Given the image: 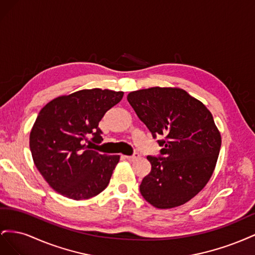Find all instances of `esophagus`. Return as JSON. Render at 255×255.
<instances>
[{"instance_id": "esophagus-1", "label": "esophagus", "mask_w": 255, "mask_h": 255, "mask_svg": "<svg viewBox=\"0 0 255 255\" xmlns=\"http://www.w3.org/2000/svg\"><path fill=\"white\" fill-rule=\"evenodd\" d=\"M125 157H126L128 160L132 161V160H135V159H137L138 157H139V154H138V153H134L133 155H126Z\"/></svg>"}]
</instances>
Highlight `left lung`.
Masks as SVG:
<instances>
[{
  "label": "left lung",
  "instance_id": "1",
  "mask_svg": "<svg viewBox=\"0 0 255 255\" xmlns=\"http://www.w3.org/2000/svg\"><path fill=\"white\" fill-rule=\"evenodd\" d=\"M128 101L151 132L164 139L159 155L146 158L141 196L157 208L186 203L201 191L215 169L221 136L205 105L180 88L152 87L129 92Z\"/></svg>",
  "mask_w": 255,
  "mask_h": 255
}]
</instances>
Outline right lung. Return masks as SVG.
<instances>
[{
    "label": "right lung",
    "mask_w": 255,
    "mask_h": 255,
    "mask_svg": "<svg viewBox=\"0 0 255 255\" xmlns=\"http://www.w3.org/2000/svg\"><path fill=\"white\" fill-rule=\"evenodd\" d=\"M122 97V91L84 89L52 100L38 114L30 152L44 180L60 195L84 200L107 187L120 156L100 154L90 144L102 142L99 122Z\"/></svg>",
    "instance_id": "right-lung-1"
}]
</instances>
